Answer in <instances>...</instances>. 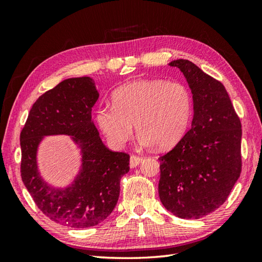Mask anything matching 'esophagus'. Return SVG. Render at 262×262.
Segmentation results:
<instances>
[{"instance_id": "1", "label": "esophagus", "mask_w": 262, "mask_h": 262, "mask_svg": "<svg viewBox=\"0 0 262 262\" xmlns=\"http://www.w3.org/2000/svg\"><path fill=\"white\" fill-rule=\"evenodd\" d=\"M141 162H142V158L137 157V155H132L130 157V161H129L130 168H135V166H137Z\"/></svg>"}]
</instances>
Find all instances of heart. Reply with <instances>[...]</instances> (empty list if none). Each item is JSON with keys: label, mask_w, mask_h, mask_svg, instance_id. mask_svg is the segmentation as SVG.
<instances>
[{"label": "heart", "mask_w": 262, "mask_h": 262, "mask_svg": "<svg viewBox=\"0 0 262 262\" xmlns=\"http://www.w3.org/2000/svg\"><path fill=\"white\" fill-rule=\"evenodd\" d=\"M192 96L180 82L135 81L113 94V105H101L97 122L108 141L121 146L134 125L143 145L171 148L186 135L192 116Z\"/></svg>", "instance_id": "1"}]
</instances>
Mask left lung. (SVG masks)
<instances>
[{
	"label": "left lung",
	"instance_id": "obj_1",
	"mask_svg": "<svg viewBox=\"0 0 262 262\" xmlns=\"http://www.w3.org/2000/svg\"><path fill=\"white\" fill-rule=\"evenodd\" d=\"M180 69L191 89V127L160 157L159 196L170 213L197 220L225 203L241 174V121L224 85L188 59Z\"/></svg>",
	"mask_w": 262,
	"mask_h": 262
}]
</instances>
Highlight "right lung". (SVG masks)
<instances>
[{
	"mask_svg": "<svg viewBox=\"0 0 262 262\" xmlns=\"http://www.w3.org/2000/svg\"><path fill=\"white\" fill-rule=\"evenodd\" d=\"M99 94L90 77L68 79L37 99L20 133V172L37 207L64 226L85 229L103 222L118 202L120 179L129 171V154L103 145L92 119ZM74 136L83 154L74 184L59 191L38 176L35 152L42 136Z\"/></svg>",
	"mask_w": 262,
	"mask_h": 262,
	"instance_id": "add662e5",
	"label": "right lung"
}]
</instances>
